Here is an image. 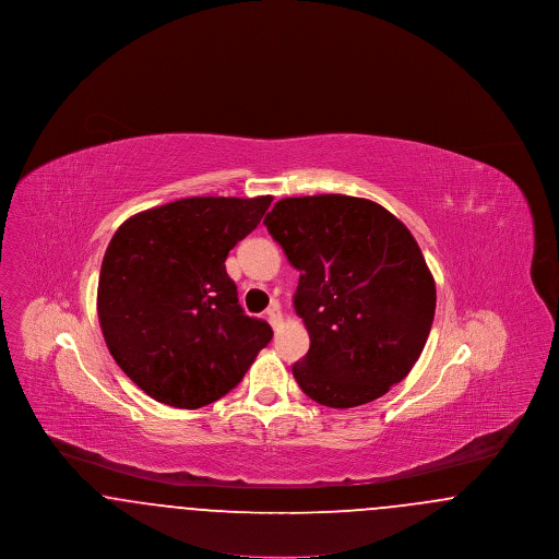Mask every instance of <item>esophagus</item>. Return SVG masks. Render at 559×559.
Returning a JSON list of instances; mask_svg holds the SVG:
<instances>
[{
    "label": "esophagus",
    "instance_id": "1",
    "mask_svg": "<svg viewBox=\"0 0 559 559\" xmlns=\"http://www.w3.org/2000/svg\"><path fill=\"white\" fill-rule=\"evenodd\" d=\"M266 317L267 322L272 324V329H276V326L283 322V314H281V308H278V304H272V306L267 308Z\"/></svg>",
    "mask_w": 559,
    "mask_h": 559
}]
</instances>
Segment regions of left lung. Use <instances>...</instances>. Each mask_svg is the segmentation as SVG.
Here are the masks:
<instances>
[{
    "label": "left lung",
    "instance_id": "left-lung-1",
    "mask_svg": "<svg viewBox=\"0 0 559 559\" xmlns=\"http://www.w3.org/2000/svg\"><path fill=\"white\" fill-rule=\"evenodd\" d=\"M299 285L297 317L310 333L293 365L306 396L352 408L383 396L421 356L436 312L426 258L396 215L369 199H281L264 217Z\"/></svg>",
    "mask_w": 559,
    "mask_h": 559
}]
</instances>
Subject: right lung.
Listing matches in <instances>:
<instances>
[{"instance_id": "obj_1", "label": "right lung", "mask_w": 559, "mask_h": 559, "mask_svg": "<svg viewBox=\"0 0 559 559\" xmlns=\"http://www.w3.org/2000/svg\"><path fill=\"white\" fill-rule=\"evenodd\" d=\"M272 197H192L135 213L108 242L98 320L108 352L151 399L199 408L239 385L272 340L242 312L230 249Z\"/></svg>"}]
</instances>
